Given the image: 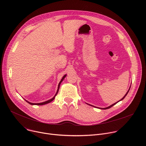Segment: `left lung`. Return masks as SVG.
I'll use <instances>...</instances> for the list:
<instances>
[{"mask_svg": "<svg viewBox=\"0 0 146 146\" xmlns=\"http://www.w3.org/2000/svg\"><path fill=\"white\" fill-rule=\"evenodd\" d=\"M130 88H131V86H130V87H129V90H128V91H127V92L126 93V94L124 95V96L121 99H120L119 101H118V102H115V103H113V105H110V106H109V107H107V108H97V107H96V106H92V105H90V104H88V103H87V104H88V105H90V106H93V107H94V108H99V109H103V110H106V109H109V108H111L112 106H113L114 105H115L116 103H117L118 102H119V101H121V100H123L124 98H125V97L127 95V94H128V93L129 92V90H130Z\"/></svg>", "mask_w": 146, "mask_h": 146, "instance_id": "left-lung-1", "label": "left lung"}]
</instances>
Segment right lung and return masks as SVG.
Wrapping results in <instances>:
<instances>
[{
  "label": "right lung",
  "mask_w": 146,
  "mask_h": 146,
  "mask_svg": "<svg viewBox=\"0 0 146 146\" xmlns=\"http://www.w3.org/2000/svg\"><path fill=\"white\" fill-rule=\"evenodd\" d=\"M66 76V74H65L64 76V77L62 78V79H61V80L60 81V82H59V84H58V89H57V91H56V94H55V95L54 96V97L52 98H51V99H50V100H47V101H45V102H41V103H31V102H29V101H28V100H25V101L27 102H28L29 104H30V105H46V104H47V103H50L51 102H52V100H54V99H55V96H56V95H57V94H58V91H59V86H60V84H61V82H62V81H63L64 80V78H65V77Z\"/></svg>",
  "instance_id": "1"
}]
</instances>
